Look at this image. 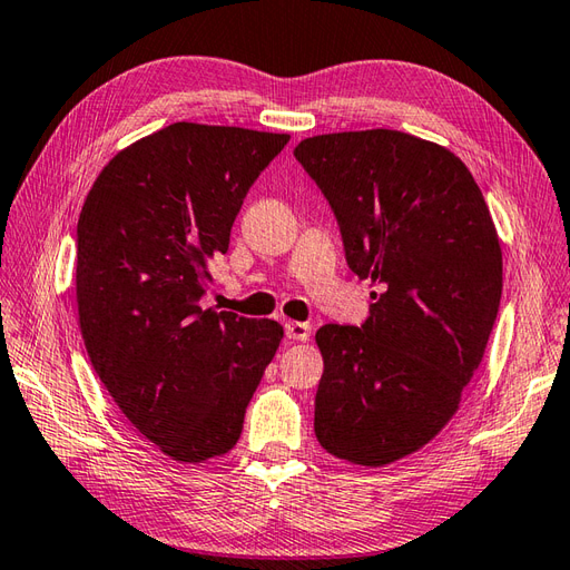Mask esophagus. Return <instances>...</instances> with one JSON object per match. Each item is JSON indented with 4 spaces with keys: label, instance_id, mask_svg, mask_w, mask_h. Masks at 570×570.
I'll use <instances>...</instances> for the list:
<instances>
[{
    "label": "esophagus",
    "instance_id": "34e87169",
    "mask_svg": "<svg viewBox=\"0 0 570 570\" xmlns=\"http://www.w3.org/2000/svg\"><path fill=\"white\" fill-rule=\"evenodd\" d=\"M284 333H286L288 340L306 342L311 337V325L308 323H298V321H286L284 323Z\"/></svg>",
    "mask_w": 570,
    "mask_h": 570
}]
</instances>
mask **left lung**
Wrapping results in <instances>:
<instances>
[{"label": "left lung", "mask_w": 570, "mask_h": 570, "mask_svg": "<svg viewBox=\"0 0 570 570\" xmlns=\"http://www.w3.org/2000/svg\"><path fill=\"white\" fill-rule=\"evenodd\" d=\"M294 155L376 288L360 327L315 333V436L352 464H393L452 420L483 360L502 294L491 210L454 153L401 130L313 136Z\"/></svg>", "instance_id": "1"}]
</instances>
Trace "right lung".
I'll return each mask as SVG.
<instances>
[{"label":"right lung","instance_id":"add662e5","mask_svg":"<svg viewBox=\"0 0 570 570\" xmlns=\"http://www.w3.org/2000/svg\"><path fill=\"white\" fill-rule=\"evenodd\" d=\"M291 136L171 124L118 153L77 223L85 347L114 403L184 464L230 452L284 327L202 308L208 264Z\"/></svg>","mask_w":570,"mask_h":570}]
</instances>
